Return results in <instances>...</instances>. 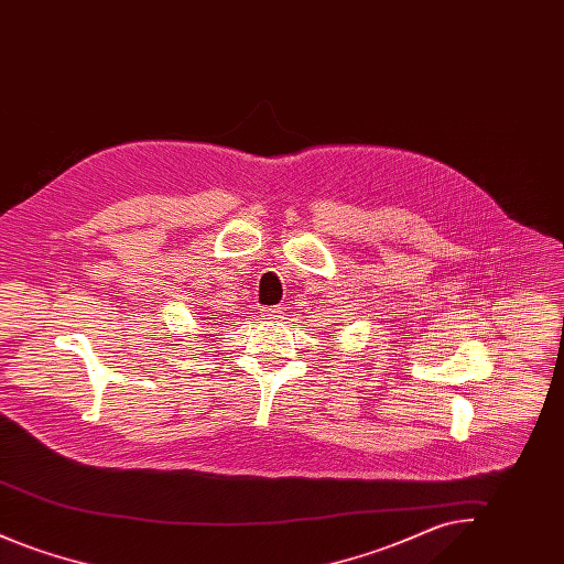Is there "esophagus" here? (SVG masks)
Returning a JSON list of instances; mask_svg holds the SVG:
<instances>
[{"instance_id": "esophagus-1", "label": "esophagus", "mask_w": 564, "mask_h": 564, "mask_svg": "<svg viewBox=\"0 0 564 564\" xmlns=\"http://www.w3.org/2000/svg\"><path fill=\"white\" fill-rule=\"evenodd\" d=\"M262 317L269 319V322H283V308L281 306H272V308H264L262 311Z\"/></svg>"}]
</instances>
